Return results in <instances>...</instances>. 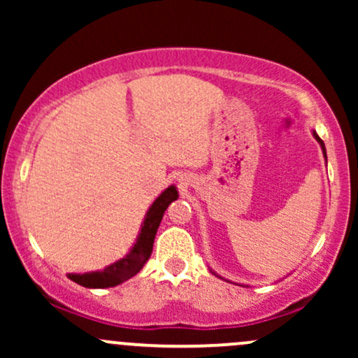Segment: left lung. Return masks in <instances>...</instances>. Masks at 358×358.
<instances>
[{
  "label": "left lung",
  "instance_id": "obj_1",
  "mask_svg": "<svg viewBox=\"0 0 358 358\" xmlns=\"http://www.w3.org/2000/svg\"><path fill=\"white\" fill-rule=\"evenodd\" d=\"M313 136L316 138V141H318L320 143V145H322V150H323V155H324V158H327V150H324V143L322 141V139H320V136H318V134H316V133H313Z\"/></svg>",
  "mask_w": 358,
  "mask_h": 358
}]
</instances>
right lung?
Instances as JSON below:
<instances>
[{"label":"right lung","instance_id":"obj_1","mask_svg":"<svg viewBox=\"0 0 358 358\" xmlns=\"http://www.w3.org/2000/svg\"><path fill=\"white\" fill-rule=\"evenodd\" d=\"M176 199H178V192L171 185L155 200L146 213L145 222H143L136 244H134V248L131 249V252L126 257H122L121 261L114 262V264L108 266V268L102 271L85 274H69V278L84 287H113L127 281L134 274H138L151 256L155 236L159 227V222L163 219V213H165L168 205L175 202Z\"/></svg>","mask_w":358,"mask_h":358}]
</instances>
